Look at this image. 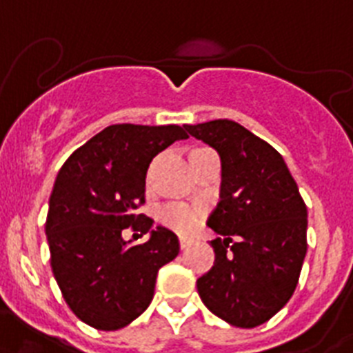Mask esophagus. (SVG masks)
<instances>
[{
	"label": "esophagus",
	"mask_w": 353,
	"mask_h": 353,
	"mask_svg": "<svg viewBox=\"0 0 353 353\" xmlns=\"http://www.w3.org/2000/svg\"><path fill=\"white\" fill-rule=\"evenodd\" d=\"M179 245H181V249L185 250V249H188L190 245H192V240H188V238H179Z\"/></svg>",
	"instance_id": "esophagus-1"
}]
</instances>
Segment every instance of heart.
<instances>
[{
	"label": "heart",
	"mask_w": 353,
	"mask_h": 353,
	"mask_svg": "<svg viewBox=\"0 0 353 353\" xmlns=\"http://www.w3.org/2000/svg\"><path fill=\"white\" fill-rule=\"evenodd\" d=\"M202 216V211L192 204H183V202H170L159 208L158 219L165 228L172 229L179 234H190L199 225Z\"/></svg>",
	"instance_id": "heart-1"
}]
</instances>
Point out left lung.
Instances as JSON below:
<instances>
[{"label":"left lung","mask_w":353,"mask_h":353,"mask_svg":"<svg viewBox=\"0 0 353 353\" xmlns=\"http://www.w3.org/2000/svg\"><path fill=\"white\" fill-rule=\"evenodd\" d=\"M219 152L220 202L208 219L214 265L197 279L208 309L252 329L291 299L307 252V208L283 156L228 119L186 125Z\"/></svg>","instance_id":"obj_1"}]
</instances>
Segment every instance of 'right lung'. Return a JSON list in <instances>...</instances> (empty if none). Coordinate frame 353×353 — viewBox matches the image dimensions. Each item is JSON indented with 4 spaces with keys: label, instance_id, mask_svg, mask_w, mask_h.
<instances>
[{
    "label": "right lung",
    "instance_id": "obj_1",
    "mask_svg": "<svg viewBox=\"0 0 353 353\" xmlns=\"http://www.w3.org/2000/svg\"><path fill=\"white\" fill-rule=\"evenodd\" d=\"M188 139L176 124H113L69 156L54 181L46 220L51 268L67 305L97 330L139 318L154 295L158 270L179 254L167 228L134 210L145 202V174L158 152ZM131 227L145 244L121 238Z\"/></svg>",
    "mask_w": 353,
    "mask_h": 353
}]
</instances>
